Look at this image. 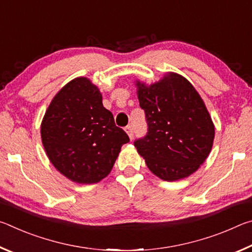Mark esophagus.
<instances>
[{
	"label": "esophagus",
	"instance_id": "esophagus-1",
	"mask_svg": "<svg viewBox=\"0 0 252 252\" xmlns=\"http://www.w3.org/2000/svg\"><path fill=\"white\" fill-rule=\"evenodd\" d=\"M126 132L127 133V135H129L130 140L133 139V129H132L131 126H127L126 127Z\"/></svg>",
	"mask_w": 252,
	"mask_h": 252
}]
</instances>
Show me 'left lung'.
Returning <instances> with one entry per match:
<instances>
[{
  "instance_id": "1",
  "label": "left lung",
  "mask_w": 252,
  "mask_h": 252,
  "mask_svg": "<svg viewBox=\"0 0 252 252\" xmlns=\"http://www.w3.org/2000/svg\"><path fill=\"white\" fill-rule=\"evenodd\" d=\"M148 133L134 142L155 176L177 181L197 171L210 153L215 126L203 100L182 75L168 72L148 85L135 81Z\"/></svg>"
}]
</instances>
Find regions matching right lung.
<instances>
[{
    "instance_id": "add662e5",
    "label": "right lung",
    "mask_w": 252,
    "mask_h": 252,
    "mask_svg": "<svg viewBox=\"0 0 252 252\" xmlns=\"http://www.w3.org/2000/svg\"><path fill=\"white\" fill-rule=\"evenodd\" d=\"M41 138L54 168L81 185L108 176L121 147L130 141L102 104L99 89L84 76L54 95L41 123Z\"/></svg>"
}]
</instances>
